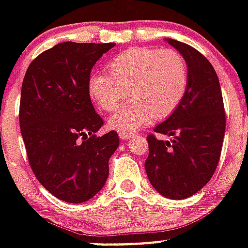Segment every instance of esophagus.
I'll return each instance as SVG.
<instances>
[{
	"instance_id": "34e87169",
	"label": "esophagus",
	"mask_w": 248,
	"mask_h": 248,
	"mask_svg": "<svg viewBox=\"0 0 248 248\" xmlns=\"http://www.w3.org/2000/svg\"><path fill=\"white\" fill-rule=\"evenodd\" d=\"M131 136H132L131 132H120V138H121V139H122V140L130 139Z\"/></svg>"
}]
</instances>
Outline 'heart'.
<instances>
[{"instance_id": "obj_1", "label": "heart", "mask_w": 248, "mask_h": 248, "mask_svg": "<svg viewBox=\"0 0 248 248\" xmlns=\"http://www.w3.org/2000/svg\"><path fill=\"white\" fill-rule=\"evenodd\" d=\"M108 72L93 75L89 91L104 112L120 108L128 91L131 103L108 121L109 127L120 132H134L153 117L172 114L188 89V65L173 48H131L113 58Z\"/></svg>"}]
</instances>
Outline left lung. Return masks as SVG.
<instances>
[{"label":"left lung","instance_id":"left-lung-1","mask_svg":"<svg viewBox=\"0 0 248 248\" xmlns=\"http://www.w3.org/2000/svg\"><path fill=\"white\" fill-rule=\"evenodd\" d=\"M184 56L189 82L183 100L171 116L153 131L172 136L159 140L147 136L149 155L145 161L148 179L155 189L170 200H184L207 184L219 163L225 110L215 69L198 50L167 38Z\"/></svg>","mask_w":248,"mask_h":248}]
</instances>
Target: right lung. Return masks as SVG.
Instances as JSON below:
<instances>
[{
  "mask_svg": "<svg viewBox=\"0 0 248 248\" xmlns=\"http://www.w3.org/2000/svg\"><path fill=\"white\" fill-rule=\"evenodd\" d=\"M116 44L62 42L29 64L21 85L19 124L37 180L56 198L82 203L104 186L120 144L93 107L91 69Z\"/></svg>",
  "mask_w": 248,
  "mask_h": 248,
  "instance_id": "1",
  "label": "right lung"
}]
</instances>
